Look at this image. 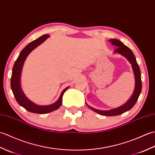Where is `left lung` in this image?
Segmentation results:
<instances>
[{"label":"left lung","instance_id":"obj_1","mask_svg":"<svg viewBox=\"0 0 155 155\" xmlns=\"http://www.w3.org/2000/svg\"><path fill=\"white\" fill-rule=\"evenodd\" d=\"M108 41L111 42L112 45H113L115 47H117L114 50L115 53H118L123 55V57H124L129 61L131 65H132L134 74V78H135V87H134V90L132 97L130 98V99L126 103L122 105L121 107L109 110H101L95 109V108L89 106V105H88L86 103V104L89 107V108H91L92 110L94 111L95 113L103 115V116L110 117L117 116V115L123 114L125 113V112L129 110L134 107V105L137 103L138 98H139V95L141 93V90H142V81H141V73L140 68L139 67V64H137L135 56L133 54L132 51L128 47H127L126 45H124L123 42L117 40V39H110Z\"/></svg>","mask_w":155,"mask_h":155}]
</instances>
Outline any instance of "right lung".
I'll return each instance as SVG.
<instances>
[{
	"label": "right lung",
	"instance_id": "obj_1",
	"mask_svg": "<svg viewBox=\"0 0 155 155\" xmlns=\"http://www.w3.org/2000/svg\"><path fill=\"white\" fill-rule=\"evenodd\" d=\"M49 37L48 35H44L42 37H39L37 40L32 41L28 45L22 49L21 53L19 54L18 57L16 59L15 62L14 67L12 68V76L11 80V87L13 93V94L15 97L16 101L21 105V107L25 108L26 110L31 112V113H37V114H46L51 113L54 110H56L60 107L62 103V96L64 92L67 91L66 88L62 91L58 101L54 103L49 105H45V106H41L34 103H32L28 98L25 96L21 87V76L23 64L28 57V55L31 53V52L37 48L38 45L42 43L46 39Z\"/></svg>",
	"mask_w": 155,
	"mask_h": 155
}]
</instances>
